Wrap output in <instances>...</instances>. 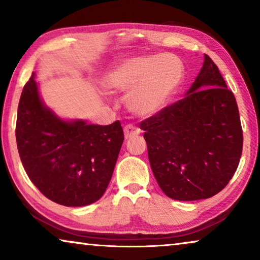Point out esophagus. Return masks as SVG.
<instances>
[{"instance_id":"obj_1","label":"esophagus","mask_w":260,"mask_h":260,"mask_svg":"<svg viewBox=\"0 0 260 260\" xmlns=\"http://www.w3.org/2000/svg\"><path fill=\"white\" fill-rule=\"evenodd\" d=\"M140 133L141 130L137 129V127L134 125H126L124 127V136H125V140H129L131 137L137 136V135H140Z\"/></svg>"}]
</instances>
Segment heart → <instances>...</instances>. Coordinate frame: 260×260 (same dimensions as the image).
<instances>
[{
    "instance_id": "b5f03b06",
    "label": "heart",
    "mask_w": 260,
    "mask_h": 260,
    "mask_svg": "<svg viewBox=\"0 0 260 260\" xmlns=\"http://www.w3.org/2000/svg\"><path fill=\"white\" fill-rule=\"evenodd\" d=\"M181 78L182 67L174 56H135L112 67L105 86L112 92H129L127 109L137 116L150 117L166 108Z\"/></svg>"
}]
</instances>
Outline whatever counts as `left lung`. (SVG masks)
<instances>
[{
    "label": "left lung",
    "instance_id": "left-lung-1",
    "mask_svg": "<svg viewBox=\"0 0 260 260\" xmlns=\"http://www.w3.org/2000/svg\"><path fill=\"white\" fill-rule=\"evenodd\" d=\"M140 127L155 179L174 200L214 197L239 165L243 129L236 97L207 54L186 97L142 120Z\"/></svg>",
    "mask_w": 260,
    "mask_h": 260
}]
</instances>
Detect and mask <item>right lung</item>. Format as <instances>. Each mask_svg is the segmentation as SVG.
<instances>
[{"instance_id": "1", "label": "right lung", "mask_w": 260, "mask_h": 260, "mask_svg": "<svg viewBox=\"0 0 260 260\" xmlns=\"http://www.w3.org/2000/svg\"><path fill=\"white\" fill-rule=\"evenodd\" d=\"M15 135L34 186L69 207L91 205L103 197L124 141L119 120L103 126L58 118L42 104L34 73L21 93Z\"/></svg>"}]
</instances>
